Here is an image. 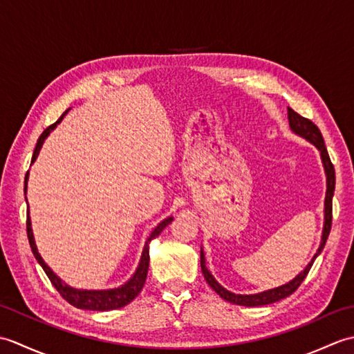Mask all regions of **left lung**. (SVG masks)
Segmentation results:
<instances>
[{
    "mask_svg": "<svg viewBox=\"0 0 354 354\" xmlns=\"http://www.w3.org/2000/svg\"><path fill=\"white\" fill-rule=\"evenodd\" d=\"M288 117H289V124H290V129L301 135L306 140H309L310 142H313L315 146L319 149L321 152V158H322V162H324V169H326V175H327V193H326V222H324V231H322V240H321V245H319V250L318 252L315 254V257L312 259V261L309 265L306 266V269L303 270L301 274H299L297 278H293L292 281H289L288 284L280 286V288H275V289H270L266 292H261V293H255V295H236V293L228 292L227 289H223L222 286L217 283L213 275L208 272V269L205 268V257H204V252L201 251V268H202V274H204L207 283L209 284V288H212L216 293H219V295L227 299V301L232 303V304H239V306H265V304H270V303H275V301H280V299L286 298L292 295L293 292H295L299 284L304 281V278L309 274V270L313 265L315 259L318 257V254L324 250V245L328 239L330 234V230H332V201H333V193H335V167L332 161H330V156L327 152V147H326V142L324 138H322V133L318 129V126L315 124L312 120L301 117L298 114V112L293 111L292 108H288Z\"/></svg>",
    "mask_w": 354,
    "mask_h": 354,
    "instance_id": "1",
    "label": "left lung"
}]
</instances>
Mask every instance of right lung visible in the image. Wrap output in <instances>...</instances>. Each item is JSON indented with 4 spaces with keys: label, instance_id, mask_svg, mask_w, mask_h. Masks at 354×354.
<instances>
[{
    "label": "right lung",
    "instance_id": "obj_1",
    "mask_svg": "<svg viewBox=\"0 0 354 354\" xmlns=\"http://www.w3.org/2000/svg\"><path fill=\"white\" fill-rule=\"evenodd\" d=\"M66 114V111L61 115V118L57 120L55 124L48 126L47 129H45L41 137L37 138L36 142V147H35V152L32 156V162L36 160L37 153H39L41 146L44 140L48 137V133L55 129V126L61 122L62 117ZM27 179H28V171L26 175V187H24V193L27 190ZM173 217H167V219H164L158 227L153 230L152 234L147 239L145 250H142V255H141V260H140V265L137 272L133 274V277L131 278L129 281L126 284H123L122 288H117V289H109V290H77V289H73L70 286H66L61 281V278H57L55 274H53V270L45 265L42 257L39 255L36 250V243H35V239H33V232L32 228H30V217H28V212H27V237H28V243L30 248H32V252L35 255V259L37 260V263L42 266L44 272L47 274V277L50 278L51 284L55 286L56 290L61 293V297L64 299H66L71 306L77 307V309H85V310H114V309H120V307H123L126 304H129L132 299L138 295L141 292L142 286H145L146 281V277H147V269H149V242L152 239H155L156 236H160V232L167 227V225L171 222Z\"/></svg>",
    "mask_w": 354,
    "mask_h": 354
}]
</instances>
